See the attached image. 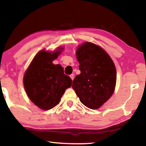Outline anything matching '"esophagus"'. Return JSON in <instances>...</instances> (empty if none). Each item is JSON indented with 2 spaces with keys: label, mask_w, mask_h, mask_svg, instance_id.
Wrapping results in <instances>:
<instances>
[{
  "label": "esophagus",
  "mask_w": 146,
  "mask_h": 146,
  "mask_svg": "<svg viewBox=\"0 0 146 146\" xmlns=\"http://www.w3.org/2000/svg\"><path fill=\"white\" fill-rule=\"evenodd\" d=\"M70 76V78H71V79H72V80H74V75L73 74H71Z\"/></svg>",
  "instance_id": "1"
}]
</instances>
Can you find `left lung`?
<instances>
[{
	"mask_svg": "<svg viewBox=\"0 0 146 146\" xmlns=\"http://www.w3.org/2000/svg\"><path fill=\"white\" fill-rule=\"evenodd\" d=\"M80 74L72 88L83 105L91 109L101 107L114 92L117 79L115 64L103 49L86 42L76 51Z\"/></svg>",
	"mask_w": 146,
	"mask_h": 146,
	"instance_id": "8db88e82",
	"label": "left lung"
}]
</instances>
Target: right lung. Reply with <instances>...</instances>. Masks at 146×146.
<instances>
[{
    "mask_svg": "<svg viewBox=\"0 0 146 146\" xmlns=\"http://www.w3.org/2000/svg\"><path fill=\"white\" fill-rule=\"evenodd\" d=\"M61 50L54 53L39 52L25 74L23 83L30 100L37 107L49 110L58 105L66 88L72 85V79L64 74L60 64L55 65Z\"/></svg>",
    "mask_w": 146,
    "mask_h": 146,
    "instance_id": "right-lung-1",
    "label": "right lung"
}]
</instances>
